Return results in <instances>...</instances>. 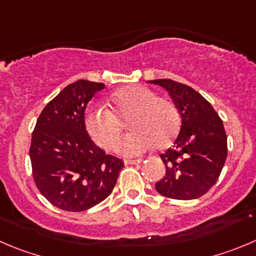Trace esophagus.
<instances>
[{
    "mask_svg": "<svg viewBox=\"0 0 256 256\" xmlns=\"http://www.w3.org/2000/svg\"><path fill=\"white\" fill-rule=\"evenodd\" d=\"M142 159H138V160H128V159H126V160H124V163L126 164V166H132V164H140L142 163Z\"/></svg>",
    "mask_w": 256,
    "mask_h": 256,
    "instance_id": "obj_1",
    "label": "esophagus"
}]
</instances>
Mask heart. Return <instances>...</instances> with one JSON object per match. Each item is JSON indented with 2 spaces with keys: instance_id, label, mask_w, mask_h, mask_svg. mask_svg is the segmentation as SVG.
<instances>
[{
  "instance_id": "heart-1",
  "label": "heart",
  "mask_w": 256,
  "mask_h": 256,
  "mask_svg": "<svg viewBox=\"0 0 256 256\" xmlns=\"http://www.w3.org/2000/svg\"><path fill=\"white\" fill-rule=\"evenodd\" d=\"M111 110L90 107L84 114V128L93 142L104 149L114 146L120 135V120L132 130L116 144L124 156H138L156 145L166 148L179 130V112L172 101L158 97L154 90L131 84L116 90L110 98Z\"/></svg>"
}]
</instances>
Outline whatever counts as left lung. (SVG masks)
Returning a JSON list of instances; mask_svg holds the SVG:
<instances>
[{
	"label": "left lung",
	"instance_id": "1",
	"mask_svg": "<svg viewBox=\"0 0 256 256\" xmlns=\"http://www.w3.org/2000/svg\"><path fill=\"white\" fill-rule=\"evenodd\" d=\"M166 88L180 114V130L173 148L160 155L166 176L155 183L162 196L194 200L218 179L228 156V136L208 101L190 86L172 80H148Z\"/></svg>",
	"mask_w": 256,
	"mask_h": 256
}]
</instances>
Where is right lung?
Here are the masks:
<instances>
[{"mask_svg": "<svg viewBox=\"0 0 256 256\" xmlns=\"http://www.w3.org/2000/svg\"><path fill=\"white\" fill-rule=\"evenodd\" d=\"M104 83L80 80L66 86L45 106L30 146L38 190L58 208L80 212L111 194L122 159L106 154L84 128L88 102Z\"/></svg>", "mask_w": 256, "mask_h": 256, "instance_id": "obj_1", "label": "right lung"}]
</instances>
